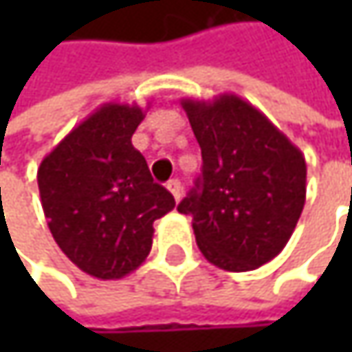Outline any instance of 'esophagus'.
Listing matches in <instances>:
<instances>
[{
	"instance_id": "34e87169",
	"label": "esophagus",
	"mask_w": 352,
	"mask_h": 352,
	"mask_svg": "<svg viewBox=\"0 0 352 352\" xmlns=\"http://www.w3.org/2000/svg\"><path fill=\"white\" fill-rule=\"evenodd\" d=\"M167 189L171 191V195H173L177 201H179V197H181V193H183V187H181V183H179L177 179H171V181L167 183Z\"/></svg>"
}]
</instances>
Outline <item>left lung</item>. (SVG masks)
Returning a JSON list of instances; mask_svg holds the SVG:
<instances>
[{
  "label": "left lung",
  "mask_w": 352,
  "mask_h": 352,
  "mask_svg": "<svg viewBox=\"0 0 352 352\" xmlns=\"http://www.w3.org/2000/svg\"><path fill=\"white\" fill-rule=\"evenodd\" d=\"M201 148V175L177 206L191 216L201 254L224 271H252L292 239L306 204L302 151L234 94L183 98Z\"/></svg>",
  "instance_id": "8db88e82"
}]
</instances>
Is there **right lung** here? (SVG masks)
Wrapping results in <instances>:
<instances>
[{
	"label": "right lung",
	"instance_id": "1",
	"mask_svg": "<svg viewBox=\"0 0 352 352\" xmlns=\"http://www.w3.org/2000/svg\"><path fill=\"white\" fill-rule=\"evenodd\" d=\"M136 104L107 102L75 126L40 163L38 189L54 243L83 273L122 279L151 252L155 220L175 208L153 181L132 134Z\"/></svg>",
	"mask_w": 352,
	"mask_h": 352
}]
</instances>
